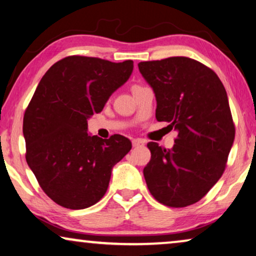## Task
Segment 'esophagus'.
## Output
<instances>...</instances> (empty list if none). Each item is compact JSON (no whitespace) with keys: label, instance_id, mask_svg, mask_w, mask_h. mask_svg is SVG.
<instances>
[{"label":"esophagus","instance_id":"1","mask_svg":"<svg viewBox=\"0 0 256 256\" xmlns=\"http://www.w3.org/2000/svg\"><path fill=\"white\" fill-rule=\"evenodd\" d=\"M132 146H134V148H138V146H144V142H143L142 140H138V138H134L132 141Z\"/></svg>","mask_w":256,"mask_h":256}]
</instances>
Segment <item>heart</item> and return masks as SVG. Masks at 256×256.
<instances>
[{
    "label": "heart",
    "instance_id": "obj_1",
    "mask_svg": "<svg viewBox=\"0 0 256 256\" xmlns=\"http://www.w3.org/2000/svg\"><path fill=\"white\" fill-rule=\"evenodd\" d=\"M134 87H135V86H134Z\"/></svg>",
    "mask_w": 256,
    "mask_h": 256
}]
</instances>
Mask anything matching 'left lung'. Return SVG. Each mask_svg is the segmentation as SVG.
Instances as JSON below:
<instances>
[{"mask_svg": "<svg viewBox=\"0 0 256 256\" xmlns=\"http://www.w3.org/2000/svg\"><path fill=\"white\" fill-rule=\"evenodd\" d=\"M138 70L155 93L157 121L178 134L171 149L146 144V186L170 208L194 204L222 177L234 141L225 87L211 68L186 57L142 62Z\"/></svg>", "mask_w": 256, "mask_h": 256, "instance_id": "obj_1", "label": "left lung"}]
</instances>
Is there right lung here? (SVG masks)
Segmentation results:
<instances>
[{
  "mask_svg": "<svg viewBox=\"0 0 256 256\" xmlns=\"http://www.w3.org/2000/svg\"><path fill=\"white\" fill-rule=\"evenodd\" d=\"M134 62L70 56L48 70L23 118L26 163L43 191L62 208L82 210L106 194L112 169L132 149L115 134H87V120L132 76Z\"/></svg>",
  "mask_w": 256,
  "mask_h": 256,
  "instance_id": "1",
  "label": "right lung"
}]
</instances>
